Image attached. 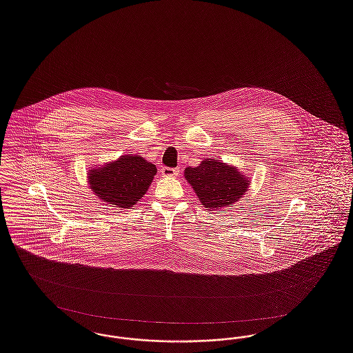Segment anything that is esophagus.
Wrapping results in <instances>:
<instances>
[{
	"label": "esophagus",
	"instance_id": "1",
	"mask_svg": "<svg viewBox=\"0 0 353 353\" xmlns=\"http://www.w3.org/2000/svg\"><path fill=\"white\" fill-rule=\"evenodd\" d=\"M160 172H161V174H163L164 177H176V176L179 174V170H176V168H168V167H163Z\"/></svg>",
	"mask_w": 353,
	"mask_h": 353
}]
</instances>
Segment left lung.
<instances>
[{"mask_svg": "<svg viewBox=\"0 0 353 353\" xmlns=\"http://www.w3.org/2000/svg\"><path fill=\"white\" fill-rule=\"evenodd\" d=\"M183 174L201 203L210 212L238 202L251 183L238 168L216 159H205L196 168L188 167Z\"/></svg>", "mask_w": 353, "mask_h": 353, "instance_id": "8db88e82", "label": "left lung"}]
</instances>
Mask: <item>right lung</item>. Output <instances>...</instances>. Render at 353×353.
Instances as JSON below:
<instances>
[{
    "label": "right lung",
    "mask_w": 353,
    "mask_h": 353,
    "mask_svg": "<svg viewBox=\"0 0 353 353\" xmlns=\"http://www.w3.org/2000/svg\"><path fill=\"white\" fill-rule=\"evenodd\" d=\"M156 172L155 165L144 157L125 155L89 170L88 183L101 201L130 209L145 194Z\"/></svg>",
    "instance_id": "obj_1"
}]
</instances>
